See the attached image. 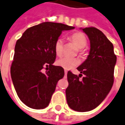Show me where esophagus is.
<instances>
[{"label": "esophagus", "instance_id": "obj_1", "mask_svg": "<svg viewBox=\"0 0 125 125\" xmlns=\"http://www.w3.org/2000/svg\"><path fill=\"white\" fill-rule=\"evenodd\" d=\"M67 72H67V70H65V71H64V73H65V75H66V74H67Z\"/></svg>", "mask_w": 125, "mask_h": 125}]
</instances>
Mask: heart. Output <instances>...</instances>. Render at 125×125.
Masks as SVG:
<instances>
[{
	"label": "heart",
	"mask_w": 125,
	"mask_h": 125,
	"mask_svg": "<svg viewBox=\"0 0 125 125\" xmlns=\"http://www.w3.org/2000/svg\"><path fill=\"white\" fill-rule=\"evenodd\" d=\"M71 40L76 45L78 48H79V52L81 53H83V48L85 47L87 43V40L86 36L80 32H76L73 33L71 37ZM54 52L57 56H61L63 51V42L61 39H59L56 41L54 44ZM56 65L62 67L66 70H69L77 66L79 63V61L77 58H69V57H63L56 61Z\"/></svg>",
	"instance_id": "1"
}]
</instances>
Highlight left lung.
<instances>
[{
	"label": "left lung",
	"mask_w": 125,
	"mask_h": 125,
	"mask_svg": "<svg viewBox=\"0 0 125 125\" xmlns=\"http://www.w3.org/2000/svg\"><path fill=\"white\" fill-rule=\"evenodd\" d=\"M82 29L90 41L89 54L77 67L79 76L68 72L66 96L69 107L84 112L98 107L110 92L117 56L113 44L101 31L94 27ZM82 74L85 76L80 80Z\"/></svg>",
	"instance_id": "1"
}]
</instances>
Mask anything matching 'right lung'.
<instances>
[{"instance_id": "right-lung-1", "label": "right lung", "mask_w": 125, "mask_h": 125, "mask_svg": "<svg viewBox=\"0 0 125 125\" xmlns=\"http://www.w3.org/2000/svg\"><path fill=\"white\" fill-rule=\"evenodd\" d=\"M74 29L44 22L27 29L16 41L10 75L19 99L29 107L41 109L49 105L58 81L64 76L63 68L53 65L54 44L63 31Z\"/></svg>"}]
</instances>
